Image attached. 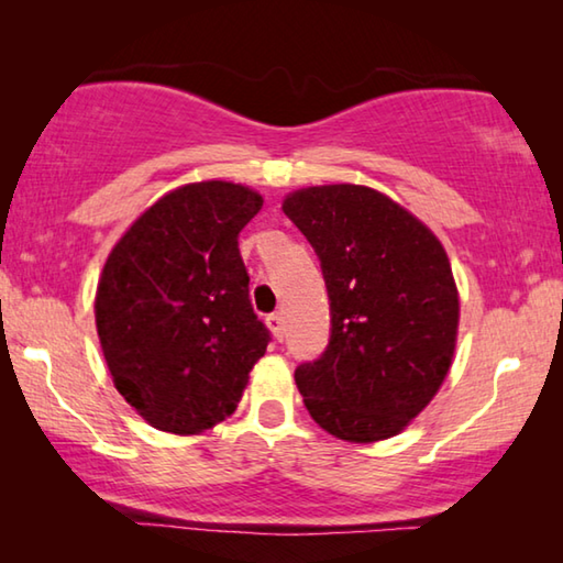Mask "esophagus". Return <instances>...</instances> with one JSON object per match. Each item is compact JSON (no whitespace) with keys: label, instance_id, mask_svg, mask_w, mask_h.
<instances>
[{"label":"esophagus","instance_id":"esophagus-1","mask_svg":"<svg viewBox=\"0 0 563 563\" xmlns=\"http://www.w3.org/2000/svg\"><path fill=\"white\" fill-rule=\"evenodd\" d=\"M265 325L271 328V332L275 335V340H283V330H285V325H283V316H280V312H273V316L265 318Z\"/></svg>","mask_w":563,"mask_h":563}]
</instances>
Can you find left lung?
<instances>
[{
  "label": "left lung",
  "mask_w": 563,
  "mask_h": 563,
  "mask_svg": "<svg viewBox=\"0 0 563 563\" xmlns=\"http://www.w3.org/2000/svg\"><path fill=\"white\" fill-rule=\"evenodd\" d=\"M283 211L316 247L332 335L295 369L310 417L355 444L389 440L432 402L450 373L460 292L430 228L369 186L298 188Z\"/></svg>",
  "instance_id": "8db88e82"
}]
</instances>
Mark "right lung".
I'll use <instances>...</instances> for the list:
<instances>
[{
	"mask_svg": "<svg viewBox=\"0 0 563 563\" xmlns=\"http://www.w3.org/2000/svg\"><path fill=\"white\" fill-rule=\"evenodd\" d=\"M263 208L231 180L186 184L129 225L93 300L113 387L151 427L201 434L241 402L271 335L247 300L238 233Z\"/></svg>",
	"mask_w": 563,
	"mask_h": 563,
	"instance_id": "obj_1",
	"label": "right lung"
}]
</instances>
